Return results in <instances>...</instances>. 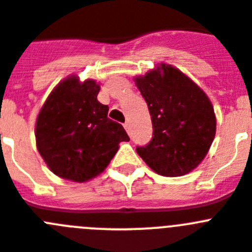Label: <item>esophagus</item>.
Instances as JSON below:
<instances>
[{"label":"esophagus","instance_id":"obj_1","mask_svg":"<svg viewBox=\"0 0 252 252\" xmlns=\"http://www.w3.org/2000/svg\"><path fill=\"white\" fill-rule=\"evenodd\" d=\"M124 128H126V130L128 131H130V124H129V122H126V123H124Z\"/></svg>","mask_w":252,"mask_h":252}]
</instances>
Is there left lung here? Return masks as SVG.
<instances>
[{
  "label": "left lung",
  "instance_id": "left-lung-1",
  "mask_svg": "<svg viewBox=\"0 0 252 252\" xmlns=\"http://www.w3.org/2000/svg\"><path fill=\"white\" fill-rule=\"evenodd\" d=\"M148 105L153 137L138 146L142 159L158 174L178 177L206 157L216 134V117L207 95L171 65L135 78Z\"/></svg>",
  "mask_w": 252,
  "mask_h": 252
}]
</instances>
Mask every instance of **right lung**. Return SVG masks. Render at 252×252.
<instances>
[{
  "label": "right lung",
  "mask_w": 252,
  "mask_h": 252,
  "mask_svg": "<svg viewBox=\"0 0 252 252\" xmlns=\"http://www.w3.org/2000/svg\"><path fill=\"white\" fill-rule=\"evenodd\" d=\"M93 80L75 76L55 88L36 122L38 153L56 176L85 182L106 168L118 144L129 140L123 126L108 118L109 106L99 103Z\"/></svg>",
  "instance_id": "add662e5"
}]
</instances>
